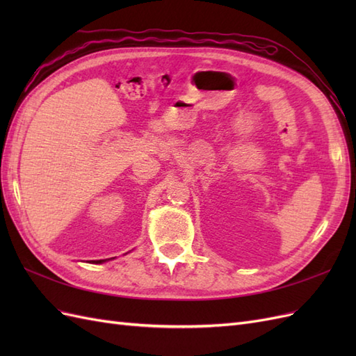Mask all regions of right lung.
I'll return each instance as SVG.
<instances>
[{"label": "right lung", "mask_w": 356, "mask_h": 356, "mask_svg": "<svg viewBox=\"0 0 356 356\" xmlns=\"http://www.w3.org/2000/svg\"><path fill=\"white\" fill-rule=\"evenodd\" d=\"M108 260H113V258H108ZM105 261H106V260H93L92 263H93V264H102V263H105Z\"/></svg>", "instance_id": "1"}]
</instances>
